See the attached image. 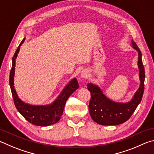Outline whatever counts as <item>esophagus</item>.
<instances>
[{
  "mask_svg": "<svg viewBox=\"0 0 154 154\" xmlns=\"http://www.w3.org/2000/svg\"><path fill=\"white\" fill-rule=\"evenodd\" d=\"M80 76L82 79H88L89 77V72L87 69H83L80 73Z\"/></svg>",
  "mask_w": 154,
  "mask_h": 154,
  "instance_id": "34e87169",
  "label": "esophagus"
}]
</instances>
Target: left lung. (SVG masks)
Masks as SVG:
<instances>
[{"instance_id":"1","label":"left lung","mask_w":154,"mask_h":154,"mask_svg":"<svg viewBox=\"0 0 154 154\" xmlns=\"http://www.w3.org/2000/svg\"><path fill=\"white\" fill-rule=\"evenodd\" d=\"M132 46L138 51V67L139 69V88L133 98L127 103H118L110 100L103 93L98 86L88 83V90L91 92V100L88 105L92 119L101 125H118L127 121L141 102L144 92L145 69L142 62L141 52L133 40Z\"/></svg>"}]
</instances>
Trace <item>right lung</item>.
I'll use <instances>...</instances> for the list:
<instances>
[{"label": "right lung", "mask_w": 154, "mask_h": 154, "mask_svg": "<svg viewBox=\"0 0 154 154\" xmlns=\"http://www.w3.org/2000/svg\"><path fill=\"white\" fill-rule=\"evenodd\" d=\"M24 40L25 38H23L21 42L13 57L12 67L9 75V85L15 106L18 112L26 118V120L32 123V125L40 126H47L53 125L60 120L67 99L75 90L79 88V82L76 79H72L62 91L58 97L50 105L32 106V105L24 103L18 97L14 88L15 59L20 51V46L23 44Z\"/></svg>", "instance_id": "obj_1"}]
</instances>
